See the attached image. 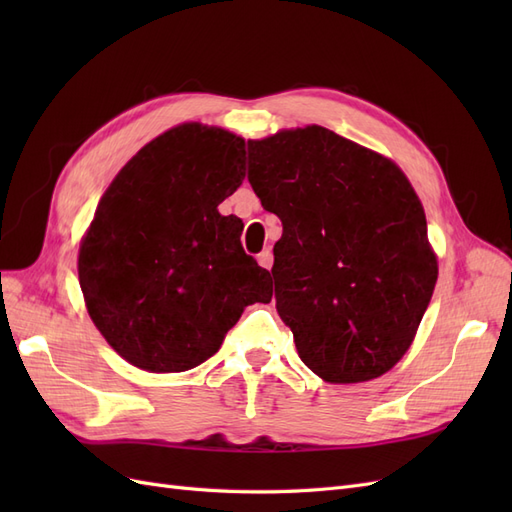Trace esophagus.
<instances>
[{
    "label": "esophagus",
    "instance_id": "1",
    "mask_svg": "<svg viewBox=\"0 0 512 512\" xmlns=\"http://www.w3.org/2000/svg\"><path fill=\"white\" fill-rule=\"evenodd\" d=\"M258 265L262 269H271V265H273V252L271 250H262L258 254Z\"/></svg>",
    "mask_w": 512,
    "mask_h": 512
}]
</instances>
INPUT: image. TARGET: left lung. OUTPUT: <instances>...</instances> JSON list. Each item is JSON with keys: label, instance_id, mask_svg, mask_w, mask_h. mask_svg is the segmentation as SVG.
<instances>
[{"label": "left lung", "instance_id": "1", "mask_svg": "<svg viewBox=\"0 0 512 512\" xmlns=\"http://www.w3.org/2000/svg\"><path fill=\"white\" fill-rule=\"evenodd\" d=\"M247 181L282 220L275 307L301 361L333 384L367 382L404 356L438 280L408 177L322 126L247 141Z\"/></svg>", "mask_w": 512, "mask_h": 512}]
</instances>
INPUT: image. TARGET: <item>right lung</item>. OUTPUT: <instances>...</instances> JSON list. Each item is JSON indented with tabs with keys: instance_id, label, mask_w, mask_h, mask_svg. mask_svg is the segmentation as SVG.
<instances>
[{
	"instance_id": "right-lung-1",
	"label": "right lung",
	"mask_w": 512,
	"mask_h": 512,
	"mask_svg": "<svg viewBox=\"0 0 512 512\" xmlns=\"http://www.w3.org/2000/svg\"><path fill=\"white\" fill-rule=\"evenodd\" d=\"M245 141L183 123L119 170L79 250L87 312L138 369L188 371L220 350L243 309L273 297L218 205L243 183Z\"/></svg>"
}]
</instances>
